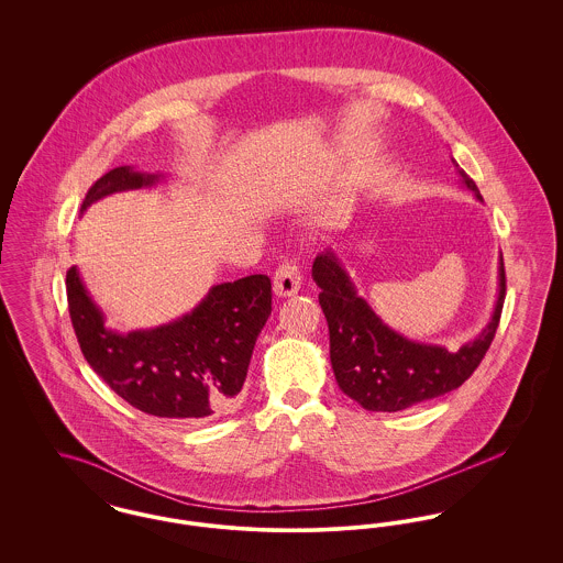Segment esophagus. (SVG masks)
Wrapping results in <instances>:
<instances>
[{"label":"esophagus","mask_w":563,"mask_h":563,"mask_svg":"<svg viewBox=\"0 0 563 563\" xmlns=\"http://www.w3.org/2000/svg\"><path fill=\"white\" fill-rule=\"evenodd\" d=\"M301 287V269L295 262H283L274 272V294L278 297H289Z\"/></svg>","instance_id":"esophagus-1"}]
</instances>
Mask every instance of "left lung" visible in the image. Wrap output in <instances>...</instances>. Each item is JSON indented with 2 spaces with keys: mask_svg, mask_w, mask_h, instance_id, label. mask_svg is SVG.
I'll use <instances>...</instances> for the list:
<instances>
[{
  "mask_svg": "<svg viewBox=\"0 0 563 563\" xmlns=\"http://www.w3.org/2000/svg\"><path fill=\"white\" fill-rule=\"evenodd\" d=\"M452 162L460 181L482 200L475 181L454 158ZM312 278L321 287L319 303L329 324V354L338 386L369 411H401L462 386L479 367L496 335L507 294L500 253L498 299L492 319L475 340L452 352L439 344L407 340L382 322L356 294L349 272L331 249L317 255Z\"/></svg>",
  "mask_w": 563,
  "mask_h": 563,
  "instance_id": "obj_1",
  "label": "left lung"
}]
</instances>
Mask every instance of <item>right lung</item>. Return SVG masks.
I'll return each mask as SVG.
<instances>
[{
	"label": "right lung",
	"instance_id": "obj_1",
	"mask_svg": "<svg viewBox=\"0 0 563 563\" xmlns=\"http://www.w3.org/2000/svg\"><path fill=\"white\" fill-rule=\"evenodd\" d=\"M161 179V173L118 166L88 189L80 213L115 191L152 188ZM67 301L84 358L118 397L150 416L198 422L239 401L272 312V283L253 274L214 285L181 319L131 333L109 329L76 266L67 269Z\"/></svg>",
	"mask_w": 563,
	"mask_h": 563
}]
</instances>
